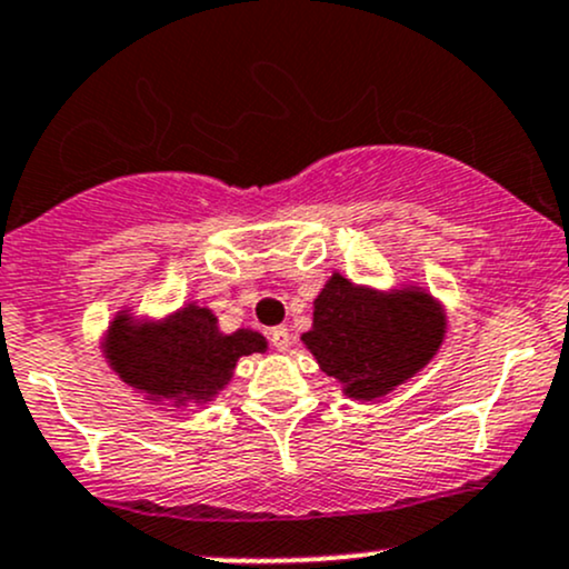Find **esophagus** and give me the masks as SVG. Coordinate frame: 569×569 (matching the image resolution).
I'll use <instances>...</instances> for the list:
<instances>
[{"label": "esophagus", "instance_id": "esophagus-1", "mask_svg": "<svg viewBox=\"0 0 569 569\" xmlns=\"http://www.w3.org/2000/svg\"><path fill=\"white\" fill-rule=\"evenodd\" d=\"M271 347L277 349V352H287V347H290V330H287L284 325L271 330Z\"/></svg>", "mask_w": 569, "mask_h": 569}]
</instances>
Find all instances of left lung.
I'll return each instance as SVG.
<instances>
[{
  "label": "left lung",
  "instance_id": "obj_1",
  "mask_svg": "<svg viewBox=\"0 0 569 569\" xmlns=\"http://www.w3.org/2000/svg\"><path fill=\"white\" fill-rule=\"evenodd\" d=\"M446 328L443 303L425 287L357 284L333 271L301 341L347 398L368 403L413 379L438 355Z\"/></svg>",
  "mask_w": 569,
  "mask_h": 569
}]
</instances>
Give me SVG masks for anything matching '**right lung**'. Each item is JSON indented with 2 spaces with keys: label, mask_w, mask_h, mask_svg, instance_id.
<instances>
[{
  "label": "right lung",
  "mask_w": 569,
  "mask_h": 569,
  "mask_svg": "<svg viewBox=\"0 0 569 569\" xmlns=\"http://www.w3.org/2000/svg\"><path fill=\"white\" fill-rule=\"evenodd\" d=\"M268 349L263 333H222L212 309L184 303L163 317L114 311L101 336V355L133 392L171 408L207 406L233 379L241 357Z\"/></svg>",
  "instance_id": "right-lung-1"
}]
</instances>
